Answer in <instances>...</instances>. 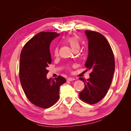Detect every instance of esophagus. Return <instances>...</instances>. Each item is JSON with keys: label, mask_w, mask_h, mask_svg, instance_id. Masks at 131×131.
Returning <instances> with one entry per match:
<instances>
[{"label": "esophagus", "mask_w": 131, "mask_h": 131, "mask_svg": "<svg viewBox=\"0 0 131 131\" xmlns=\"http://www.w3.org/2000/svg\"><path fill=\"white\" fill-rule=\"evenodd\" d=\"M74 80H75V79L74 78H72V77H70V78H68V79H67V80H68V81H73Z\"/></svg>", "instance_id": "1"}]
</instances>
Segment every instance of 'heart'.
<instances>
[{
    "instance_id": "heart-1",
    "label": "heart",
    "mask_w": 131,
    "mask_h": 131,
    "mask_svg": "<svg viewBox=\"0 0 131 131\" xmlns=\"http://www.w3.org/2000/svg\"><path fill=\"white\" fill-rule=\"evenodd\" d=\"M67 42L68 43V44L70 45L74 51H78L79 49H80V42H79L78 39L77 37L72 36V37H70L67 39L66 40ZM52 53L53 54L54 56H57L58 55V46H56L54 47V48L52 50ZM68 68L69 69V67H68Z\"/></svg>"
}]
</instances>
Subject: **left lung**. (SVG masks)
<instances>
[{
	"mask_svg": "<svg viewBox=\"0 0 131 131\" xmlns=\"http://www.w3.org/2000/svg\"><path fill=\"white\" fill-rule=\"evenodd\" d=\"M85 32L89 40L85 67L92 72L87 80L79 78L85 84L79 98L86 103L94 104L105 96L110 88L115 70V59L112 47L103 35L92 30H86Z\"/></svg>",
	"mask_w": 131,
	"mask_h": 131,
	"instance_id": "1",
	"label": "left lung"
}]
</instances>
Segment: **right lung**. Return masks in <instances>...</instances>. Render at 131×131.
Returning <instances> with one entry per match:
<instances>
[{
    "mask_svg": "<svg viewBox=\"0 0 131 131\" xmlns=\"http://www.w3.org/2000/svg\"><path fill=\"white\" fill-rule=\"evenodd\" d=\"M59 34L41 31L26 42L20 54L19 77L27 98L39 108L47 109L53 105L59 97V87L66 82L61 76L46 78L47 67L51 64V42Z\"/></svg>",
    "mask_w": 131,
    "mask_h": 131,
    "instance_id": "right-lung-1",
    "label": "right lung"
}]
</instances>
